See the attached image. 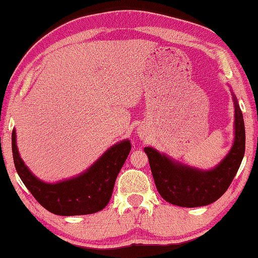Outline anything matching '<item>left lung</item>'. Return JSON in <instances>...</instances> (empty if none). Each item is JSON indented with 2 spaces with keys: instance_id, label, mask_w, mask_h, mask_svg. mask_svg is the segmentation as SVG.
<instances>
[{
  "instance_id": "8db88e82",
  "label": "left lung",
  "mask_w": 258,
  "mask_h": 258,
  "mask_svg": "<svg viewBox=\"0 0 258 258\" xmlns=\"http://www.w3.org/2000/svg\"><path fill=\"white\" fill-rule=\"evenodd\" d=\"M235 138L227 156L211 170H201L169 159L152 147H145L156 189L164 201L182 207L205 206L218 201L227 191L239 170L245 149L242 111L235 96Z\"/></svg>"
}]
</instances>
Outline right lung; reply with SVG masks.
I'll return each mask as SVG.
<instances>
[{"label": "right lung", "mask_w": 258, "mask_h": 258, "mask_svg": "<svg viewBox=\"0 0 258 258\" xmlns=\"http://www.w3.org/2000/svg\"><path fill=\"white\" fill-rule=\"evenodd\" d=\"M11 147L17 174L37 202L51 213L68 217L96 213L107 205L117 176L130 154L131 142H118L83 174L57 183H45L29 170L19 156L15 130Z\"/></svg>", "instance_id": "right-lung-1"}]
</instances>
